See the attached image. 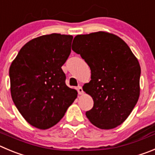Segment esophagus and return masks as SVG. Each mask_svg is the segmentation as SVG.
<instances>
[{"label": "esophagus", "instance_id": "34e87169", "mask_svg": "<svg viewBox=\"0 0 155 155\" xmlns=\"http://www.w3.org/2000/svg\"><path fill=\"white\" fill-rule=\"evenodd\" d=\"M77 91H78V93H79V95H82V94L84 93V92H83V90H82V88L81 87V86H79V87L77 88Z\"/></svg>", "mask_w": 155, "mask_h": 155}]
</instances>
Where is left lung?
Here are the masks:
<instances>
[{
  "mask_svg": "<svg viewBox=\"0 0 155 155\" xmlns=\"http://www.w3.org/2000/svg\"><path fill=\"white\" fill-rule=\"evenodd\" d=\"M73 41V50L91 69L90 82L82 87L94 102L86 117L101 129L115 128L126 120L139 98L138 59L122 39L108 32L77 35Z\"/></svg>",
  "mask_w": 155,
  "mask_h": 155,
  "instance_id": "8db88e82",
  "label": "left lung"
}]
</instances>
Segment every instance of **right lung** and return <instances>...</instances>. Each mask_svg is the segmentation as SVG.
<instances>
[{"instance_id": "add662e5", "label": "right lung", "mask_w": 155, "mask_h": 155, "mask_svg": "<svg viewBox=\"0 0 155 155\" xmlns=\"http://www.w3.org/2000/svg\"><path fill=\"white\" fill-rule=\"evenodd\" d=\"M73 37L52 34L27 42L9 69L11 93L24 119L39 129L57 124L77 98L62 69Z\"/></svg>"}]
</instances>
